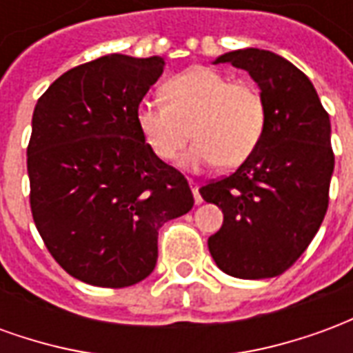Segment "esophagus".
<instances>
[{"instance_id": "obj_1", "label": "esophagus", "mask_w": 353, "mask_h": 353, "mask_svg": "<svg viewBox=\"0 0 353 353\" xmlns=\"http://www.w3.org/2000/svg\"><path fill=\"white\" fill-rule=\"evenodd\" d=\"M191 189H192V196H194V202L200 204V202H202V196H200V192H199V185L191 183Z\"/></svg>"}]
</instances>
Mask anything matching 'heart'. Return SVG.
<instances>
[{
    "label": "heart",
    "mask_w": 353,
    "mask_h": 353,
    "mask_svg": "<svg viewBox=\"0 0 353 353\" xmlns=\"http://www.w3.org/2000/svg\"><path fill=\"white\" fill-rule=\"evenodd\" d=\"M164 101H141L139 134L161 161H174L192 136L196 143L181 166L189 172L223 162L238 166L255 151L265 132L266 109L259 88L230 83L212 68H191L164 83Z\"/></svg>",
    "instance_id": "heart-1"
}]
</instances>
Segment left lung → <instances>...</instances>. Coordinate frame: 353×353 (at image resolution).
<instances>
[{
    "label": "left lung",
    "instance_id": "left-lung-1",
    "mask_svg": "<svg viewBox=\"0 0 353 353\" xmlns=\"http://www.w3.org/2000/svg\"><path fill=\"white\" fill-rule=\"evenodd\" d=\"M250 73L265 100V132L240 168L200 189L221 208L223 225L208 238L215 265L242 280L285 272L321 227L334 170L331 121L299 68L263 49L225 52Z\"/></svg>",
    "mask_w": 353,
    "mask_h": 353
}]
</instances>
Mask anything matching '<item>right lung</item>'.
Masks as SVG:
<instances>
[{"mask_svg": "<svg viewBox=\"0 0 353 353\" xmlns=\"http://www.w3.org/2000/svg\"><path fill=\"white\" fill-rule=\"evenodd\" d=\"M164 58L108 54L60 75L37 100L30 206L50 255L98 288L145 280L159 229L194 204L189 183L139 134L136 109Z\"/></svg>", "mask_w": 353, "mask_h": 353, "instance_id": "1", "label": "right lung"}]
</instances>
